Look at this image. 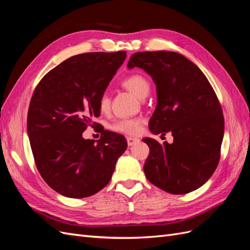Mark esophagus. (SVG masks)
<instances>
[{
  "label": "esophagus",
  "instance_id": "esophagus-1",
  "mask_svg": "<svg viewBox=\"0 0 250 250\" xmlns=\"http://www.w3.org/2000/svg\"><path fill=\"white\" fill-rule=\"evenodd\" d=\"M126 140H127L128 146H132V145H134L135 143H138V142L140 141L139 139H137V138H133V137H127V138H126Z\"/></svg>",
  "mask_w": 250,
  "mask_h": 250
}]
</instances>
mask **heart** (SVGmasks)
<instances>
[{"mask_svg":"<svg viewBox=\"0 0 250 250\" xmlns=\"http://www.w3.org/2000/svg\"><path fill=\"white\" fill-rule=\"evenodd\" d=\"M122 84L139 98L146 97L150 89L148 79L142 74H131L123 79ZM98 106L101 111H106L109 107V97L107 93H103L98 102ZM142 121L140 119H121L111 123L108 128L116 133L128 135L138 134L141 131Z\"/></svg>","mask_w":250,"mask_h":250,"instance_id":"obj_1","label":"heart"}]
</instances>
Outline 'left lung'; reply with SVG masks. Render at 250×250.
<instances>
[{
  "label": "left lung",
  "instance_id": "8db88e82",
  "mask_svg": "<svg viewBox=\"0 0 250 250\" xmlns=\"http://www.w3.org/2000/svg\"><path fill=\"white\" fill-rule=\"evenodd\" d=\"M127 66L152 77L157 104L149 128L172 133L173 143L144 139L150 154L144 165L147 179L171 194H187L213 175L220 161L224 118L214 88L199 67L176 52H138Z\"/></svg>",
  "mask_w": 250,
  "mask_h": 250
}]
</instances>
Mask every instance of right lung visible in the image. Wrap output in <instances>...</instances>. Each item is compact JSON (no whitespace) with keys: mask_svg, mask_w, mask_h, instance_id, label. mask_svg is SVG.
<instances>
[{"mask_svg":"<svg viewBox=\"0 0 250 250\" xmlns=\"http://www.w3.org/2000/svg\"><path fill=\"white\" fill-rule=\"evenodd\" d=\"M126 58V51L83 53L47 73L30 101L27 130L36 168L53 190L70 198L89 197L106 186L127 143L104 130L82 132L100 116V96Z\"/></svg>","mask_w":250,"mask_h":250,"instance_id":"right-lung-1","label":"right lung"}]
</instances>
